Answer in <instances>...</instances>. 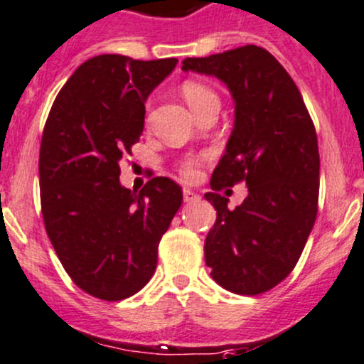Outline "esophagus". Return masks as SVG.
Instances as JSON below:
<instances>
[{
    "instance_id": "obj_1",
    "label": "esophagus",
    "mask_w": 364,
    "mask_h": 364,
    "mask_svg": "<svg viewBox=\"0 0 364 364\" xmlns=\"http://www.w3.org/2000/svg\"><path fill=\"white\" fill-rule=\"evenodd\" d=\"M183 199H185V203H196V200H199V193H196L193 190L190 188H183Z\"/></svg>"
}]
</instances>
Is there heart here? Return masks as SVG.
I'll use <instances>...</instances> for the list:
<instances>
[{
	"label": "heart",
	"mask_w": 364,
	"mask_h": 364,
	"mask_svg": "<svg viewBox=\"0 0 364 364\" xmlns=\"http://www.w3.org/2000/svg\"><path fill=\"white\" fill-rule=\"evenodd\" d=\"M181 93L185 97L186 104L190 105L193 112L199 111L200 107L209 100H218L215 91L211 87L204 86V84L196 82V80H186L181 86ZM204 156H190V159H185L179 161L178 171L181 174V178L188 179V181H193V179L199 178V168L200 164H203Z\"/></svg>",
	"instance_id": "b5f03b06"
}]
</instances>
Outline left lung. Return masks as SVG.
Listing matches in <instances>:
<instances>
[{
    "mask_svg": "<svg viewBox=\"0 0 364 364\" xmlns=\"http://www.w3.org/2000/svg\"><path fill=\"white\" fill-rule=\"evenodd\" d=\"M185 72L213 75L229 87L234 128L205 193L216 222L204 243L213 280L255 296L289 277L314 229L318 203L317 134L299 90L273 54L257 46L186 58ZM247 181L236 210L215 192Z\"/></svg>",
    "mask_w": 364,
    "mask_h": 364,
    "instance_id": "left-lung-1",
    "label": "left lung"
}]
</instances>
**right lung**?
Segmentation results:
<instances>
[{"label": "right lung", "mask_w": 364, "mask_h": 364, "mask_svg": "<svg viewBox=\"0 0 364 364\" xmlns=\"http://www.w3.org/2000/svg\"><path fill=\"white\" fill-rule=\"evenodd\" d=\"M176 58L84 61L54 100L40 144V200L47 236L73 284L105 301L141 291L159 243L183 203L181 186L153 178L141 192L119 183V161L144 130L149 93Z\"/></svg>", "instance_id": "right-lung-1"}]
</instances>
